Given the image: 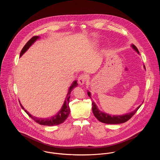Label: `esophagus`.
Listing matches in <instances>:
<instances>
[{
    "instance_id": "esophagus-1",
    "label": "esophagus",
    "mask_w": 160,
    "mask_h": 160,
    "mask_svg": "<svg viewBox=\"0 0 160 160\" xmlns=\"http://www.w3.org/2000/svg\"><path fill=\"white\" fill-rule=\"evenodd\" d=\"M86 81V76L84 74H81L78 78V82L79 84L81 85H83Z\"/></svg>"
}]
</instances>
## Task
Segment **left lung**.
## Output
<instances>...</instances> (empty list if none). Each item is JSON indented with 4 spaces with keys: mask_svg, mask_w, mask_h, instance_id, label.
<instances>
[{
    "mask_svg": "<svg viewBox=\"0 0 160 160\" xmlns=\"http://www.w3.org/2000/svg\"><path fill=\"white\" fill-rule=\"evenodd\" d=\"M131 47L134 48V50L135 51H136L138 53H139L138 50L137 49V47L134 46V44H131ZM144 68L145 69V66L143 65ZM88 95L89 96V97L91 98V94L90 92H88ZM92 112L94 114V116H95V118L100 122H103V123H106V124H121V123H123L125 122L126 121H128L129 119H131L134 114L137 112V110H138V108H140V107L141 106V105L140 106H138L137 108L130 113H128L127 114H123V115H113L112 116L111 114H107L106 113H104L103 112H101L97 107V106L96 105V104L95 103V102L93 101H92Z\"/></svg>",
    "mask_w": 160,
    "mask_h": 160,
    "instance_id": "1",
    "label": "left lung"
}]
</instances>
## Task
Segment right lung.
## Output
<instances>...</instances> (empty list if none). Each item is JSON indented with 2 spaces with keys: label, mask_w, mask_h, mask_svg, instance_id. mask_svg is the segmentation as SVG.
<instances>
[{
  "label": "right lung",
  "mask_w": 160,
  "mask_h": 160,
  "mask_svg": "<svg viewBox=\"0 0 160 160\" xmlns=\"http://www.w3.org/2000/svg\"><path fill=\"white\" fill-rule=\"evenodd\" d=\"M39 39V36H34L32 37L26 44L25 46L23 47L21 53H20V57H21L23 53L30 47V46H32V44H34V42L37 40ZM78 85V84L77 83V81H74L71 86L69 87V88L68 92L67 93V97L65 98V101L61 108V110L52 117L48 118H39L37 117H34L33 116H32L31 114H29L28 113V112H27L24 108L23 106L22 105V104L20 103L22 109L23 110L28 114V116L32 118L34 121H36L37 123L41 124V125H44V126H56V125H58L60 124L63 123L66 119L68 117L69 114L70 113V108L69 107V98H70V93L72 91V90L75 88L77 87V86Z\"/></svg>",
  "instance_id": "add662e5"
}]
</instances>
